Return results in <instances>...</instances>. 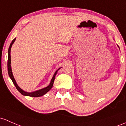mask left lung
Returning a JSON list of instances; mask_svg holds the SVG:
<instances>
[{"instance_id": "1", "label": "left lung", "mask_w": 126, "mask_h": 126, "mask_svg": "<svg viewBox=\"0 0 126 126\" xmlns=\"http://www.w3.org/2000/svg\"><path fill=\"white\" fill-rule=\"evenodd\" d=\"M118 47H119V46H118ZM119 49H120V47H119Z\"/></svg>"}]
</instances>
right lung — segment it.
I'll use <instances>...</instances> for the list:
<instances>
[{"mask_svg":"<svg viewBox=\"0 0 126 126\" xmlns=\"http://www.w3.org/2000/svg\"><path fill=\"white\" fill-rule=\"evenodd\" d=\"M16 39V38H15V39L12 41L8 49V72L9 76H10V79H11L13 84H14V86H15L16 87L17 89L22 95H24V96H32V97H39V96H43V95H45V94L47 93L49 91H50L52 87L53 84H54V80H55V75H56L57 73V71H59L60 69L62 68V67H60L59 69H58L55 71V73L54 74V75H53L52 79H51V82H50V84H49L47 86L44 87V88L41 89L37 90V91H34V92H26V91H23V90L20 87L18 86V84H17L16 81L15 79H14V76H13V72H12V70H11V54H10L11 48V46L13 45V43H14V42H15Z\"/></svg>","mask_w":126,"mask_h":126,"instance_id":"right-lung-1","label":"right lung"}]
</instances>
